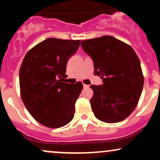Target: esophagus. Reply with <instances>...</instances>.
Listing matches in <instances>:
<instances>
[{
    "mask_svg": "<svg viewBox=\"0 0 160 160\" xmlns=\"http://www.w3.org/2000/svg\"><path fill=\"white\" fill-rule=\"evenodd\" d=\"M89 85H87V84H84L83 83V88H89Z\"/></svg>",
    "mask_w": 160,
    "mask_h": 160,
    "instance_id": "esophagus-1",
    "label": "esophagus"
}]
</instances>
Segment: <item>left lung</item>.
<instances>
[{
  "mask_svg": "<svg viewBox=\"0 0 160 160\" xmlns=\"http://www.w3.org/2000/svg\"><path fill=\"white\" fill-rule=\"evenodd\" d=\"M91 57L94 73L103 84L91 85V107L99 120L114 123L125 120L136 108L144 86L140 60L129 45L111 36L82 40Z\"/></svg>",
  "mask_w": 160,
  "mask_h": 160,
  "instance_id": "left-lung-1",
  "label": "left lung"
}]
</instances>
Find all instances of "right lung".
Masks as SVG:
<instances>
[{
  "instance_id": "obj_1",
  "label": "right lung",
  "mask_w": 160,
  "mask_h": 160,
  "mask_svg": "<svg viewBox=\"0 0 160 160\" xmlns=\"http://www.w3.org/2000/svg\"><path fill=\"white\" fill-rule=\"evenodd\" d=\"M80 40L47 38L31 49L19 71L24 104L31 115L49 128H60L74 118L75 103L82 89L81 82H62L66 65Z\"/></svg>"
}]
</instances>
